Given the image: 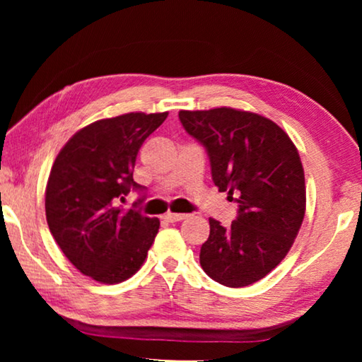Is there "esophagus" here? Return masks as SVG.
Segmentation results:
<instances>
[{"instance_id": "obj_1", "label": "esophagus", "mask_w": 362, "mask_h": 362, "mask_svg": "<svg viewBox=\"0 0 362 362\" xmlns=\"http://www.w3.org/2000/svg\"><path fill=\"white\" fill-rule=\"evenodd\" d=\"M187 217H188V214H174V212H168L166 216H164V218H166L168 222H170V223L180 222V220L187 218Z\"/></svg>"}]
</instances>
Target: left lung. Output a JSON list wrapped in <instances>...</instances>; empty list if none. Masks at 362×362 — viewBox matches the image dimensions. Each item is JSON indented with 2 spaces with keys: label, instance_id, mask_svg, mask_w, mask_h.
<instances>
[{
  "label": "left lung",
  "instance_id": "obj_1",
  "mask_svg": "<svg viewBox=\"0 0 362 362\" xmlns=\"http://www.w3.org/2000/svg\"><path fill=\"white\" fill-rule=\"evenodd\" d=\"M182 126L204 146L212 180L238 203L228 228L209 218L201 246L206 274L228 287L255 283L292 247L305 217V174L289 136L272 119L235 108L179 112Z\"/></svg>",
  "mask_w": 362,
  "mask_h": 362
}]
</instances>
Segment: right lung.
I'll return each instance as SVG.
<instances>
[{
  "label": "right lung",
  "instance_id": "add662e5",
  "mask_svg": "<svg viewBox=\"0 0 362 362\" xmlns=\"http://www.w3.org/2000/svg\"><path fill=\"white\" fill-rule=\"evenodd\" d=\"M164 113H126L78 131L56 158L46 187V220L66 259L103 284L122 283L139 272L159 230V220L119 203L134 182L140 146ZM139 199V203H142ZM137 204V203H136Z\"/></svg>",
  "mask_w": 362,
  "mask_h": 362
}]
</instances>
